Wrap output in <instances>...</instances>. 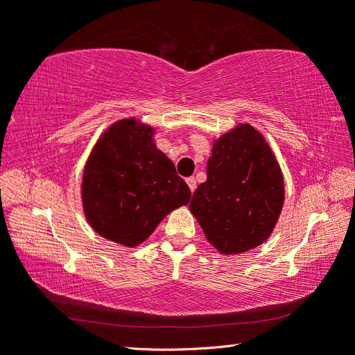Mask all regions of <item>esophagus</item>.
Here are the masks:
<instances>
[{
	"mask_svg": "<svg viewBox=\"0 0 355 355\" xmlns=\"http://www.w3.org/2000/svg\"><path fill=\"white\" fill-rule=\"evenodd\" d=\"M186 183H188L191 192H194V191H196V188H197V182H196V178H194V177L186 178Z\"/></svg>",
	"mask_w": 355,
	"mask_h": 355,
	"instance_id": "obj_1",
	"label": "esophagus"
}]
</instances>
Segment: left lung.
I'll use <instances>...</instances> for the list:
<instances>
[{"instance_id":"1","label":"left lung","mask_w":355,"mask_h":355,"mask_svg":"<svg viewBox=\"0 0 355 355\" xmlns=\"http://www.w3.org/2000/svg\"><path fill=\"white\" fill-rule=\"evenodd\" d=\"M285 188L268 142L250 125L220 136L207 164V182L189 209L220 254H241L266 241L274 230Z\"/></svg>"}]
</instances>
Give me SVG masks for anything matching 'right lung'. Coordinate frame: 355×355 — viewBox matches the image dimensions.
Returning a JSON list of instances; mask_svg holds the SVG:
<instances>
[{
  "label": "right lung",
  "instance_id": "obj_1",
  "mask_svg": "<svg viewBox=\"0 0 355 355\" xmlns=\"http://www.w3.org/2000/svg\"><path fill=\"white\" fill-rule=\"evenodd\" d=\"M155 130L135 119L107 128L83 175V207L95 232L135 248L152 235L172 209L186 205L191 189L175 166L156 148Z\"/></svg>",
  "mask_w": 355,
  "mask_h": 355
}]
</instances>
